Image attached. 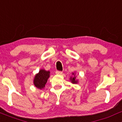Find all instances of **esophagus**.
<instances>
[{
  "label": "esophagus",
  "instance_id": "34e87169",
  "mask_svg": "<svg viewBox=\"0 0 122 122\" xmlns=\"http://www.w3.org/2000/svg\"><path fill=\"white\" fill-rule=\"evenodd\" d=\"M62 73H63V72L62 71H56V74H59V75H61V74H62Z\"/></svg>",
  "mask_w": 122,
  "mask_h": 122
}]
</instances>
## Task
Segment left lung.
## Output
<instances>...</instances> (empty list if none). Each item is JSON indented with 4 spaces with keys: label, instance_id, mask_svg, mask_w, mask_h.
Wrapping results in <instances>:
<instances>
[{
    "label": "left lung",
    "instance_id": "1",
    "mask_svg": "<svg viewBox=\"0 0 122 122\" xmlns=\"http://www.w3.org/2000/svg\"><path fill=\"white\" fill-rule=\"evenodd\" d=\"M72 76H71L70 79L71 82V83H78V80H76V74H75L74 72H72Z\"/></svg>",
    "mask_w": 122,
    "mask_h": 122
}]
</instances>
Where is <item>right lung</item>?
I'll use <instances>...</instances> for the list:
<instances>
[{"mask_svg":"<svg viewBox=\"0 0 122 122\" xmlns=\"http://www.w3.org/2000/svg\"><path fill=\"white\" fill-rule=\"evenodd\" d=\"M50 72L41 69L39 71V73L36 74L33 81V83L37 88L42 89L45 87L48 79L50 76Z\"/></svg>","mask_w":122,"mask_h":122,"instance_id":"add662e5","label":"right lung"}]
</instances>
